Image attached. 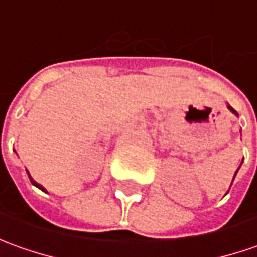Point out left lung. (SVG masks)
<instances>
[{
  "label": "left lung",
  "instance_id": "1",
  "mask_svg": "<svg viewBox=\"0 0 257 257\" xmlns=\"http://www.w3.org/2000/svg\"><path fill=\"white\" fill-rule=\"evenodd\" d=\"M227 108H229V110H230V111H232L233 114H236V115H239V114L236 113V110H233L232 107H230V105H227ZM237 170H239V169H237ZM237 170H236V173H237ZM236 173H234V176H236ZM233 179H234V177H233Z\"/></svg>",
  "mask_w": 257,
  "mask_h": 257
}]
</instances>
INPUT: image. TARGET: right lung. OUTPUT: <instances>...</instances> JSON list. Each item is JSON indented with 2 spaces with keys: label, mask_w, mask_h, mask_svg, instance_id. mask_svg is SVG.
Instances as JSON below:
<instances>
[{
  "label": "right lung",
  "mask_w": 257,
  "mask_h": 257,
  "mask_svg": "<svg viewBox=\"0 0 257 257\" xmlns=\"http://www.w3.org/2000/svg\"><path fill=\"white\" fill-rule=\"evenodd\" d=\"M28 177H30V180H31V183H33V184H34L35 187H38V189H40V190H43V192H45V189H44V187H43V186H41V184H38V183L35 182V180H33V177H31V176H30V173H28Z\"/></svg>",
  "instance_id": "1"
}]
</instances>
